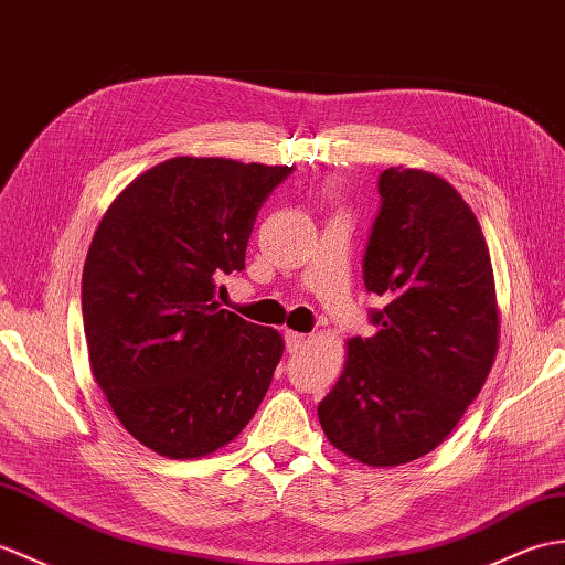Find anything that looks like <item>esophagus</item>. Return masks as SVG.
I'll return each mask as SVG.
<instances>
[{"instance_id":"obj_1","label":"esophagus","mask_w":565,"mask_h":565,"mask_svg":"<svg viewBox=\"0 0 565 565\" xmlns=\"http://www.w3.org/2000/svg\"><path fill=\"white\" fill-rule=\"evenodd\" d=\"M284 339H286V349H288V353H296V351H300V349L306 347V342H308V337H306V334L294 332V330H286Z\"/></svg>"}]
</instances>
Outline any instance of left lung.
<instances>
[{
	"instance_id": "obj_1",
	"label": "left lung",
	"mask_w": 565,
	"mask_h": 565,
	"mask_svg": "<svg viewBox=\"0 0 565 565\" xmlns=\"http://www.w3.org/2000/svg\"><path fill=\"white\" fill-rule=\"evenodd\" d=\"M363 257L377 334L347 342L344 371L318 416L337 450L397 467L436 450L460 424L495 361L501 315L489 245L448 180L387 168Z\"/></svg>"
}]
</instances>
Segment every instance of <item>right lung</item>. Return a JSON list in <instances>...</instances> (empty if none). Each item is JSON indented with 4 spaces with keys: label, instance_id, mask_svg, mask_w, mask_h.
I'll return each instance as SVG.
<instances>
[{
    "label": "right lung",
    "instance_id": "add662e5",
    "mask_svg": "<svg viewBox=\"0 0 565 565\" xmlns=\"http://www.w3.org/2000/svg\"><path fill=\"white\" fill-rule=\"evenodd\" d=\"M288 166L175 156L115 196L82 277L88 363L132 438L170 460L228 445L265 399L284 337L218 308Z\"/></svg>",
    "mask_w": 565,
    "mask_h": 565
}]
</instances>
